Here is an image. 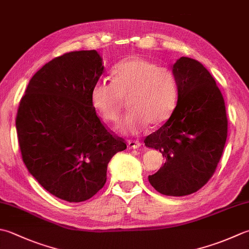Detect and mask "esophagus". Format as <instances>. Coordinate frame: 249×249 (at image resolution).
I'll use <instances>...</instances> for the list:
<instances>
[{"instance_id":"1","label":"esophagus","mask_w":249,"mask_h":249,"mask_svg":"<svg viewBox=\"0 0 249 249\" xmlns=\"http://www.w3.org/2000/svg\"><path fill=\"white\" fill-rule=\"evenodd\" d=\"M127 147L129 149H139L141 147L140 141L137 140H129L127 141Z\"/></svg>"}]
</instances>
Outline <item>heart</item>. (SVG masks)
Wrapping results in <instances>:
<instances>
[{
	"label": "heart",
	"mask_w": 249,
	"mask_h": 249,
	"mask_svg": "<svg viewBox=\"0 0 249 249\" xmlns=\"http://www.w3.org/2000/svg\"><path fill=\"white\" fill-rule=\"evenodd\" d=\"M177 80L168 68L138 56L127 57L112 71V82L97 81L90 90V101L106 122H118L124 99L129 113L119 126L121 133L139 134L150 125L159 127L176 107Z\"/></svg>",
	"instance_id": "b5f03b06"
}]
</instances>
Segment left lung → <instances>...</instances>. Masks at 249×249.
Segmentation results:
<instances>
[{
	"label": "left lung",
	"instance_id": "left-lung-1",
	"mask_svg": "<svg viewBox=\"0 0 249 249\" xmlns=\"http://www.w3.org/2000/svg\"><path fill=\"white\" fill-rule=\"evenodd\" d=\"M172 69L178 86L176 108L144 144L166 159L149 176L151 186L164 196H183L196 192L215 173L226 144L228 120L221 91L201 62L180 57Z\"/></svg>",
	"mask_w": 249,
	"mask_h": 249
}]
</instances>
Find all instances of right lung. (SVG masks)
Masks as SVG:
<instances>
[{
  "instance_id": "add662e5",
  "label": "right lung",
  "mask_w": 249,
  "mask_h": 249,
  "mask_svg": "<svg viewBox=\"0 0 249 249\" xmlns=\"http://www.w3.org/2000/svg\"><path fill=\"white\" fill-rule=\"evenodd\" d=\"M99 53H67L32 76L20 100L16 128L29 173L53 196L70 203L94 196L107 168L126 149L101 124L90 90L104 72Z\"/></svg>"
}]
</instances>
